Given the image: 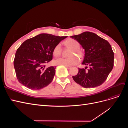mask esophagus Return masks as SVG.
Here are the masks:
<instances>
[{"mask_svg":"<svg viewBox=\"0 0 128 128\" xmlns=\"http://www.w3.org/2000/svg\"><path fill=\"white\" fill-rule=\"evenodd\" d=\"M66 67H67V68H68V69H70V68H71V66H65Z\"/></svg>","mask_w":128,"mask_h":128,"instance_id":"34e87169","label":"esophagus"}]
</instances>
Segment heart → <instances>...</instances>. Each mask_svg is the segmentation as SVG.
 Here are the masks:
<instances>
[{
    "instance_id": "heart-1",
    "label": "heart",
    "mask_w": 128,
    "mask_h": 128,
    "mask_svg": "<svg viewBox=\"0 0 128 128\" xmlns=\"http://www.w3.org/2000/svg\"><path fill=\"white\" fill-rule=\"evenodd\" d=\"M64 44L67 47L72 48V50L69 54V56H70L67 58H58L54 61V63L56 64L64 66H72L77 64L79 60L78 58L76 56H74L75 54L80 57L83 56L82 52L79 49L80 46L79 42L75 40L69 38L64 42ZM53 53L55 56H58L61 54V48L60 44H58L55 46L53 49Z\"/></svg>"
}]
</instances>
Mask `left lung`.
Returning <instances> with one entry per match:
<instances>
[{
  "instance_id": "8db88e82",
  "label": "left lung",
  "mask_w": 128,
  "mask_h": 128,
  "mask_svg": "<svg viewBox=\"0 0 128 128\" xmlns=\"http://www.w3.org/2000/svg\"><path fill=\"white\" fill-rule=\"evenodd\" d=\"M79 42L85 51L82 64L90 68H78V72L72 76L75 82L85 88L102 85L114 66V52L106 40L91 32H86L70 36Z\"/></svg>"
}]
</instances>
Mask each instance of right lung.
I'll return each mask as SVG.
<instances>
[{
    "mask_svg": "<svg viewBox=\"0 0 128 128\" xmlns=\"http://www.w3.org/2000/svg\"><path fill=\"white\" fill-rule=\"evenodd\" d=\"M67 37L40 34L23 42L14 60L18 82L32 90H40L51 83L56 67L45 68V64L52 60L55 46Z\"/></svg>",
    "mask_w": 128,
    "mask_h": 128,
    "instance_id": "obj_1",
    "label": "right lung"
}]
</instances>
